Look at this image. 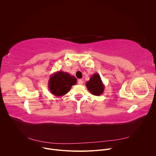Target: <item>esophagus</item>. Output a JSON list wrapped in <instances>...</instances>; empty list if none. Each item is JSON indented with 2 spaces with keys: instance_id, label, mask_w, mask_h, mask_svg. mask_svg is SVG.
I'll return each mask as SVG.
<instances>
[{
  "instance_id": "34e87169",
  "label": "esophagus",
  "mask_w": 156,
  "mask_h": 156,
  "mask_svg": "<svg viewBox=\"0 0 156 156\" xmlns=\"http://www.w3.org/2000/svg\"><path fill=\"white\" fill-rule=\"evenodd\" d=\"M78 83L79 84L81 85V84H83V80H79L78 81Z\"/></svg>"
}]
</instances>
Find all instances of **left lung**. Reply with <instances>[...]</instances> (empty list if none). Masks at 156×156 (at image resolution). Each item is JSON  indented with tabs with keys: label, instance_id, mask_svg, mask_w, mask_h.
Returning a JSON list of instances; mask_svg holds the SVG:
<instances>
[{
	"label": "left lung",
	"instance_id": "8db88e82",
	"mask_svg": "<svg viewBox=\"0 0 156 156\" xmlns=\"http://www.w3.org/2000/svg\"><path fill=\"white\" fill-rule=\"evenodd\" d=\"M86 86L91 94L94 96H101L105 89L101 76L97 73H94L90 80L86 81Z\"/></svg>",
	"mask_w": 156,
	"mask_h": 156
}]
</instances>
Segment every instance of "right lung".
Returning a JSON list of instances; mask_svg holds the SVG:
<instances>
[{"instance_id":"add662e5","label":"right lung","mask_w":156,"mask_h":156,"mask_svg":"<svg viewBox=\"0 0 156 156\" xmlns=\"http://www.w3.org/2000/svg\"><path fill=\"white\" fill-rule=\"evenodd\" d=\"M76 83V78L73 75L60 70L51 75L48 87L53 95L62 96L67 93L71 90L72 86Z\"/></svg>"}]
</instances>
